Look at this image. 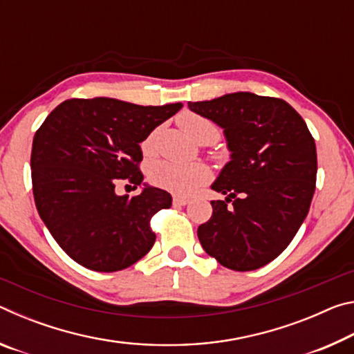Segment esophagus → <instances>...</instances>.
Segmentation results:
<instances>
[{
  "instance_id": "34e87169",
  "label": "esophagus",
  "mask_w": 354,
  "mask_h": 354,
  "mask_svg": "<svg viewBox=\"0 0 354 354\" xmlns=\"http://www.w3.org/2000/svg\"><path fill=\"white\" fill-rule=\"evenodd\" d=\"M189 203H190V200L185 198V196H179V195L173 196V205L175 206H185V205H189Z\"/></svg>"
}]
</instances>
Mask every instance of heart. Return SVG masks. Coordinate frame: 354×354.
<instances>
[{
	"label": "heart",
	"instance_id": "b5f03b06",
	"mask_svg": "<svg viewBox=\"0 0 354 354\" xmlns=\"http://www.w3.org/2000/svg\"><path fill=\"white\" fill-rule=\"evenodd\" d=\"M178 124L185 134L195 142H200L205 137L218 136V129L207 118L194 112H184L178 117ZM153 147V134L143 142V151L149 153ZM149 179L159 187L167 189L175 194L187 195L209 179V170L201 164H175L169 160H159L149 169Z\"/></svg>",
	"mask_w": 354,
	"mask_h": 354
}]
</instances>
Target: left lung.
I'll list each match as a JSON object with an SVG mask.
<instances>
[{"instance_id": "8db88e82", "label": "left lung", "mask_w": 354, "mask_h": 354, "mask_svg": "<svg viewBox=\"0 0 354 354\" xmlns=\"http://www.w3.org/2000/svg\"><path fill=\"white\" fill-rule=\"evenodd\" d=\"M189 109L218 124L231 151L211 185L226 198L211 201L212 217L198 227L201 247L231 270L261 268L283 253L309 212L314 137L279 98L236 92L189 101Z\"/></svg>"}]
</instances>
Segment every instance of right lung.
<instances>
[{
  "mask_svg": "<svg viewBox=\"0 0 354 354\" xmlns=\"http://www.w3.org/2000/svg\"><path fill=\"white\" fill-rule=\"evenodd\" d=\"M181 107L73 98L37 129L31 153L35 206L59 247L82 267L118 272L151 250L149 220L171 206V195L143 184L142 194L129 198L117 195L115 185L122 179L140 185V143Z\"/></svg>",
  "mask_w": 354,
  "mask_h": 354,
  "instance_id": "obj_1",
  "label": "right lung"
}]
</instances>
